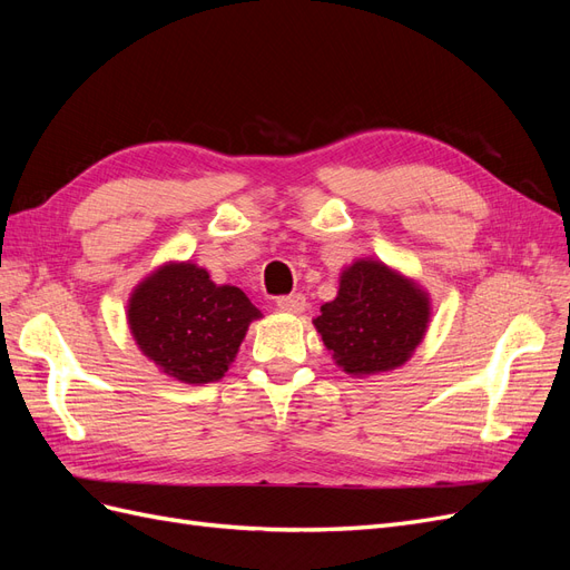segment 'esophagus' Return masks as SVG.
<instances>
[{"label":"esophagus","mask_w":570,"mask_h":570,"mask_svg":"<svg viewBox=\"0 0 570 570\" xmlns=\"http://www.w3.org/2000/svg\"><path fill=\"white\" fill-rule=\"evenodd\" d=\"M278 308L287 314H304L306 312V297L304 295H285L278 297Z\"/></svg>","instance_id":"34e87169"}]
</instances>
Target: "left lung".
I'll return each mask as SVG.
<instances>
[{
    "instance_id": "1",
    "label": "left lung",
    "mask_w": 570,
    "mask_h": 570,
    "mask_svg": "<svg viewBox=\"0 0 570 570\" xmlns=\"http://www.w3.org/2000/svg\"><path fill=\"white\" fill-rule=\"evenodd\" d=\"M433 304L423 285L381 258H356L340 273L337 297L314 318L325 350L352 377L404 366L423 342Z\"/></svg>"
}]
</instances>
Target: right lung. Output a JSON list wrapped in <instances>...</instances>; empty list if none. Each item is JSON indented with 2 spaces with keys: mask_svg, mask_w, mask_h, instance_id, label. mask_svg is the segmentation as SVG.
Wrapping results in <instances>:
<instances>
[{
  "mask_svg": "<svg viewBox=\"0 0 570 570\" xmlns=\"http://www.w3.org/2000/svg\"><path fill=\"white\" fill-rule=\"evenodd\" d=\"M264 314L235 285H216L193 262H166L128 297L130 335L154 366L185 385L220 381L249 323Z\"/></svg>",
  "mask_w": 570,
  "mask_h": 570,
  "instance_id": "1",
  "label": "right lung"
}]
</instances>
